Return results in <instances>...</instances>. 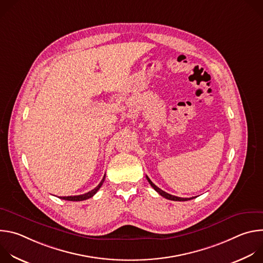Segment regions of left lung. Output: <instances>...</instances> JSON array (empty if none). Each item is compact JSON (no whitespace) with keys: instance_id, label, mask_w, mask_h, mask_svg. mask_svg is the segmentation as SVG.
<instances>
[{"instance_id":"obj_1","label":"left lung","mask_w":263,"mask_h":263,"mask_svg":"<svg viewBox=\"0 0 263 263\" xmlns=\"http://www.w3.org/2000/svg\"><path fill=\"white\" fill-rule=\"evenodd\" d=\"M146 180L148 181V183L151 184V186L153 187V189L160 195V196H162L163 198H165V199H167V200H172V201H189V200H192V199H194V198H179V197H176V196H173V195H170V194H167V193H165V192H163L162 190H160L159 187H157L151 180H149V178L146 176Z\"/></svg>"}]
</instances>
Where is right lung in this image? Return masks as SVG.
Returning <instances> with one entry per match:
<instances>
[{"mask_svg":"<svg viewBox=\"0 0 263 263\" xmlns=\"http://www.w3.org/2000/svg\"><path fill=\"white\" fill-rule=\"evenodd\" d=\"M104 181H105V175H104L102 181L100 182V184L96 187L95 190H92V191H90V192H88V193H86V194H84V195H80V196H70V197H58V198H60V199H62V200H66V201H84V200H87V199L93 197V196L97 194V192L101 189V186H102V184H103Z\"/></svg>","mask_w":263,"mask_h":263,"instance_id":"obj_1","label":"right lung"}]
</instances>
